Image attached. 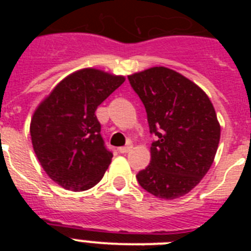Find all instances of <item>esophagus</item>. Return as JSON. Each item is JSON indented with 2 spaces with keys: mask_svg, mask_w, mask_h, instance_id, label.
<instances>
[{
  "mask_svg": "<svg viewBox=\"0 0 251 251\" xmlns=\"http://www.w3.org/2000/svg\"><path fill=\"white\" fill-rule=\"evenodd\" d=\"M132 148H133L132 145H127V146H124V147L119 148V152H121V153H128L130 150H132Z\"/></svg>",
  "mask_w": 251,
  "mask_h": 251,
  "instance_id": "esophagus-1",
  "label": "esophagus"
}]
</instances>
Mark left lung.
Wrapping results in <instances>:
<instances>
[{"mask_svg":"<svg viewBox=\"0 0 251 251\" xmlns=\"http://www.w3.org/2000/svg\"><path fill=\"white\" fill-rule=\"evenodd\" d=\"M128 80L145 104L150 132L158 137L138 183L158 199H178L200 183L214 162L220 142L214 105L200 86L165 66Z\"/></svg>","mask_w":251,"mask_h":251,"instance_id":"8db88e82","label":"left lung"}]
</instances>
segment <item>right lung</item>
<instances>
[{"label":"right lung","instance_id":"obj_1","mask_svg":"<svg viewBox=\"0 0 251 251\" xmlns=\"http://www.w3.org/2000/svg\"><path fill=\"white\" fill-rule=\"evenodd\" d=\"M126 77L86 68L68 75L35 110L30 134L48 176L65 190L85 191L112 162L95 110Z\"/></svg>","mask_w":251,"mask_h":251}]
</instances>
